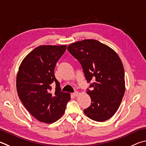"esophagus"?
<instances>
[{"instance_id":"1","label":"esophagus","mask_w":146,"mask_h":146,"mask_svg":"<svg viewBox=\"0 0 146 146\" xmlns=\"http://www.w3.org/2000/svg\"><path fill=\"white\" fill-rule=\"evenodd\" d=\"M78 94H79V92L78 91H75V92H73L72 94H73V96H77L78 95Z\"/></svg>"}]
</instances>
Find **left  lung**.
I'll return each instance as SVG.
<instances>
[{
	"instance_id": "left-lung-1",
	"label": "left lung",
	"mask_w": 146,
	"mask_h": 146,
	"mask_svg": "<svg viewBox=\"0 0 146 146\" xmlns=\"http://www.w3.org/2000/svg\"><path fill=\"white\" fill-rule=\"evenodd\" d=\"M67 49L80 63L89 84L87 92L91 97V104L84 110L85 114L98 122L112 117L125 91L124 71L118 55L94 39L75 42Z\"/></svg>"
}]
</instances>
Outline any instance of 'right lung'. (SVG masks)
<instances>
[{"mask_svg":"<svg viewBox=\"0 0 146 146\" xmlns=\"http://www.w3.org/2000/svg\"><path fill=\"white\" fill-rule=\"evenodd\" d=\"M66 45L39 46L34 49L21 63L17 76L20 100L31 114L38 121L52 123L64 114L70 100L68 92L61 91L55 76L54 69L64 54ZM56 90L51 91V84Z\"/></svg>","mask_w":146,"mask_h":146,"instance_id":"right-lung-1","label":"right lung"}]
</instances>
